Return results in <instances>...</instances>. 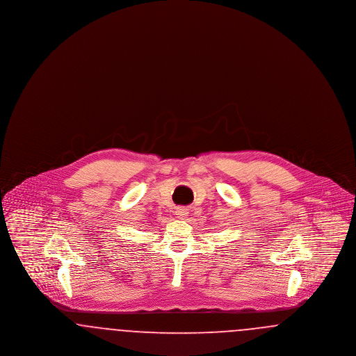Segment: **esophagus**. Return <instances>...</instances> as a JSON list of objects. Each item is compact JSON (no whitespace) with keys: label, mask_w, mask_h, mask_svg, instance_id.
Here are the masks:
<instances>
[{"label":"esophagus","mask_w":356,"mask_h":356,"mask_svg":"<svg viewBox=\"0 0 356 356\" xmlns=\"http://www.w3.org/2000/svg\"><path fill=\"white\" fill-rule=\"evenodd\" d=\"M186 215H188V209H186V208H184V207L176 208V216H177L179 219H183V218H186Z\"/></svg>","instance_id":"34e87169"}]
</instances>
